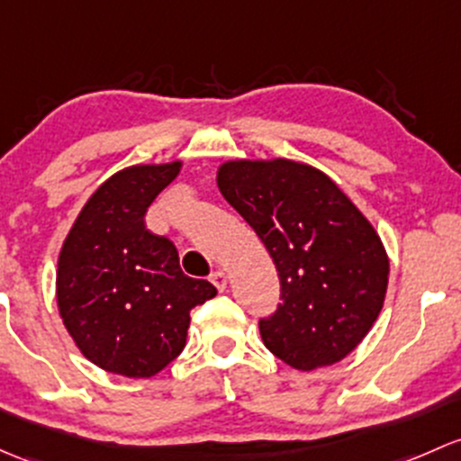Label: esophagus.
I'll return each mask as SVG.
<instances>
[{"instance_id": "obj_1", "label": "esophagus", "mask_w": 461, "mask_h": 461, "mask_svg": "<svg viewBox=\"0 0 461 461\" xmlns=\"http://www.w3.org/2000/svg\"><path fill=\"white\" fill-rule=\"evenodd\" d=\"M212 283H214V287L218 289V292H225L227 289V274L225 271H214V274H212Z\"/></svg>"}]
</instances>
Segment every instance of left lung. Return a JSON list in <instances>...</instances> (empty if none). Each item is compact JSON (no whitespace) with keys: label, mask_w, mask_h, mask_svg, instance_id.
Segmentation results:
<instances>
[{"label":"left lung","mask_w":461,"mask_h":461,"mask_svg":"<svg viewBox=\"0 0 461 461\" xmlns=\"http://www.w3.org/2000/svg\"><path fill=\"white\" fill-rule=\"evenodd\" d=\"M222 198L269 251L283 303L260 338L295 371L345 360L382 312L389 254L371 221L322 169L292 158H231Z\"/></svg>","instance_id":"obj_1"}]
</instances>
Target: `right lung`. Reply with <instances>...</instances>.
Listing matches in <instances>:
<instances>
[{
	"instance_id": "obj_1",
	"label": "right lung",
	"mask_w": 461,
	"mask_h": 461,
	"mask_svg": "<svg viewBox=\"0 0 461 461\" xmlns=\"http://www.w3.org/2000/svg\"><path fill=\"white\" fill-rule=\"evenodd\" d=\"M183 161L114 172L81 207L57 263V307L77 348L99 369L152 377L183 351L190 312L214 298L183 274L176 247L145 230V212Z\"/></svg>"
}]
</instances>
